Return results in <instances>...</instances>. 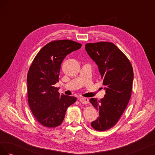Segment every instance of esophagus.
<instances>
[{"mask_svg": "<svg viewBox=\"0 0 155 155\" xmlns=\"http://www.w3.org/2000/svg\"><path fill=\"white\" fill-rule=\"evenodd\" d=\"M79 101H80L82 104H88V99L87 97H80L79 98Z\"/></svg>", "mask_w": 155, "mask_h": 155, "instance_id": "1", "label": "esophagus"}]
</instances>
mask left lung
Returning <instances> with one entry per match:
<instances>
[{
	"label": "left lung",
	"mask_w": 155,
	"mask_h": 155,
	"mask_svg": "<svg viewBox=\"0 0 155 155\" xmlns=\"http://www.w3.org/2000/svg\"><path fill=\"white\" fill-rule=\"evenodd\" d=\"M85 50L97 64L105 91L100 100L90 99L99 112V116L91 126L97 130L104 131L116 124L127 106L132 92L133 67L128 58L112 43H88Z\"/></svg>",
	"instance_id": "8db88e82"
}]
</instances>
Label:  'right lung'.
I'll list each match as a JSON object with an SVG mask.
<instances>
[{
    "instance_id": "1",
    "label": "right lung",
    "mask_w": 155,
    "mask_h": 155,
    "mask_svg": "<svg viewBox=\"0 0 155 155\" xmlns=\"http://www.w3.org/2000/svg\"><path fill=\"white\" fill-rule=\"evenodd\" d=\"M81 47L70 40L50 42L45 45L30 67L27 76L28 100L38 122L46 127L61 124L67 108L76 97L60 94L55 83L59 82L61 64L66 56Z\"/></svg>"
}]
</instances>
